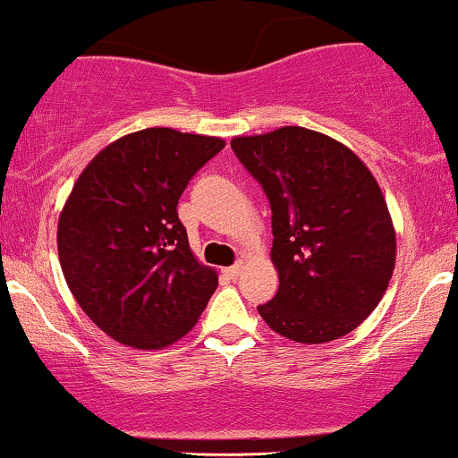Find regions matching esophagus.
Masks as SVG:
<instances>
[{
	"mask_svg": "<svg viewBox=\"0 0 458 458\" xmlns=\"http://www.w3.org/2000/svg\"><path fill=\"white\" fill-rule=\"evenodd\" d=\"M242 262H235V265H231V267H227V269H225V274L229 276V278H238L240 274H242Z\"/></svg>",
	"mask_w": 458,
	"mask_h": 458,
	"instance_id": "1",
	"label": "esophagus"
}]
</instances>
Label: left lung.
Masks as SVG:
<instances>
[{"label": "left lung", "mask_w": 458, "mask_h": 458, "mask_svg": "<svg viewBox=\"0 0 458 458\" xmlns=\"http://www.w3.org/2000/svg\"><path fill=\"white\" fill-rule=\"evenodd\" d=\"M231 148L271 205L280 287L258 307L265 323L302 345L354 332L381 302L396 262V231L372 171L305 126L238 135Z\"/></svg>", "instance_id": "1"}]
</instances>
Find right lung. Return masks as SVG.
Listing matches in <instances>:
<instances>
[{
    "mask_svg": "<svg viewBox=\"0 0 458 458\" xmlns=\"http://www.w3.org/2000/svg\"><path fill=\"white\" fill-rule=\"evenodd\" d=\"M223 147V138L153 126L104 147L75 180L57 223L60 265L77 305L113 341L174 345L218 287L175 207Z\"/></svg>",
    "mask_w": 458,
    "mask_h": 458,
    "instance_id": "add662e5",
    "label": "right lung"
}]
</instances>
